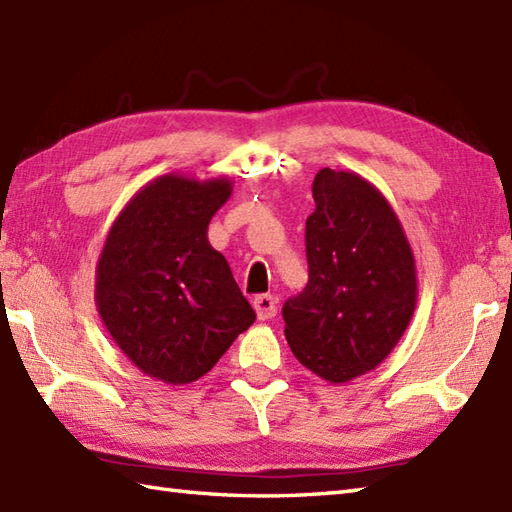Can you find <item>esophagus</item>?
<instances>
[{"instance_id":"34e87169","label":"esophagus","mask_w":512,"mask_h":512,"mask_svg":"<svg viewBox=\"0 0 512 512\" xmlns=\"http://www.w3.org/2000/svg\"><path fill=\"white\" fill-rule=\"evenodd\" d=\"M277 303H279L277 296H272V294H259V296H255L253 305H255L257 318L259 320L275 318L277 316Z\"/></svg>"}]
</instances>
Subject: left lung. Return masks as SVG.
<instances>
[{
	"label": "left lung",
	"instance_id": "obj_1",
	"mask_svg": "<svg viewBox=\"0 0 512 512\" xmlns=\"http://www.w3.org/2000/svg\"><path fill=\"white\" fill-rule=\"evenodd\" d=\"M305 222L310 279L283 305L294 358L329 384L382 364L417 307L410 242L386 196L366 178L323 168Z\"/></svg>",
	"mask_w": 512,
	"mask_h": 512
}]
</instances>
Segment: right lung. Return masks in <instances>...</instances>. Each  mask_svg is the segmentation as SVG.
<instances>
[{
    "instance_id": "obj_1",
    "label": "right lung",
    "mask_w": 512,
    "mask_h": 512,
    "mask_svg": "<svg viewBox=\"0 0 512 512\" xmlns=\"http://www.w3.org/2000/svg\"><path fill=\"white\" fill-rule=\"evenodd\" d=\"M227 176L163 174L126 202L95 266L102 323L141 373L192 384L255 323L207 229L229 200Z\"/></svg>"
}]
</instances>
